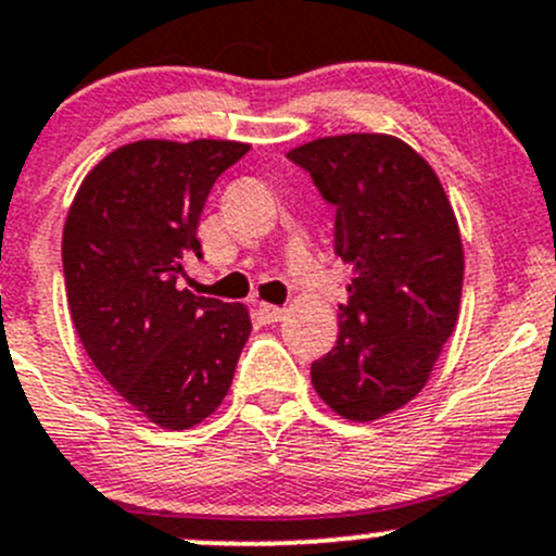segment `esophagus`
<instances>
[{"label":"esophagus","mask_w":556,"mask_h":556,"mask_svg":"<svg viewBox=\"0 0 556 556\" xmlns=\"http://www.w3.org/2000/svg\"><path fill=\"white\" fill-rule=\"evenodd\" d=\"M258 312H261V317L266 319V323H279V319L285 317V308L271 306V303H258Z\"/></svg>","instance_id":"1"}]
</instances>
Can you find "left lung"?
<instances>
[{
	"label": "left lung",
	"instance_id": "left-lung-1",
	"mask_svg": "<svg viewBox=\"0 0 556 556\" xmlns=\"http://www.w3.org/2000/svg\"><path fill=\"white\" fill-rule=\"evenodd\" d=\"M336 207V253L352 266L341 332L312 383L338 416L376 420L407 405L453 336L464 248L445 189L402 140L319 138L288 154Z\"/></svg>",
	"mask_w": 556,
	"mask_h": 556
}]
</instances>
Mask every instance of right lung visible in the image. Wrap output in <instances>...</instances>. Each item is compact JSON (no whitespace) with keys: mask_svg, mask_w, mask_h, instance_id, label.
<instances>
[{"mask_svg":"<svg viewBox=\"0 0 556 556\" xmlns=\"http://www.w3.org/2000/svg\"><path fill=\"white\" fill-rule=\"evenodd\" d=\"M250 146L138 140L87 175L63 229V277L92 365L165 429H191L224 402L248 341V308L178 285L197 255L204 202Z\"/></svg>","mask_w":556,"mask_h":556,"instance_id":"right-lung-1","label":"right lung"}]
</instances>
